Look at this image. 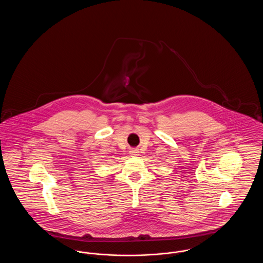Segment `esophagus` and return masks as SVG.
Returning a JSON list of instances; mask_svg holds the SVG:
<instances>
[{
    "label": "esophagus",
    "instance_id": "obj_1",
    "mask_svg": "<svg viewBox=\"0 0 263 263\" xmlns=\"http://www.w3.org/2000/svg\"><path fill=\"white\" fill-rule=\"evenodd\" d=\"M130 155H132L134 157H137V156H139V150L133 149V150L130 151Z\"/></svg>",
    "mask_w": 263,
    "mask_h": 263
}]
</instances>
